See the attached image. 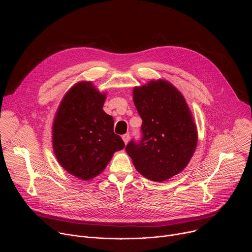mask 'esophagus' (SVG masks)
<instances>
[{
  "label": "esophagus",
  "mask_w": 252,
  "mask_h": 252,
  "mask_svg": "<svg viewBox=\"0 0 252 252\" xmlns=\"http://www.w3.org/2000/svg\"><path fill=\"white\" fill-rule=\"evenodd\" d=\"M122 137H123V140L125 141L126 145H127V142H128V140H129V134L126 133V134H124Z\"/></svg>",
  "instance_id": "1"
}]
</instances>
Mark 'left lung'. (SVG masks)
Returning a JSON list of instances; mask_svg holds the SVG:
<instances>
[{
    "mask_svg": "<svg viewBox=\"0 0 252 252\" xmlns=\"http://www.w3.org/2000/svg\"><path fill=\"white\" fill-rule=\"evenodd\" d=\"M133 102L142 120V138L126 148L136 170L153 182L182 172L197 146L194 119L183 94L165 80L134 87Z\"/></svg>",
    "mask_w": 252,
    "mask_h": 252,
    "instance_id": "obj_1",
    "label": "left lung"
}]
</instances>
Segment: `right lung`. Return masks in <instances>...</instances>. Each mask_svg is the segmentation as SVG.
I'll use <instances>...</instances> for the list:
<instances>
[{
    "label": "right lung",
    "instance_id": "obj_1",
    "mask_svg": "<svg viewBox=\"0 0 252 252\" xmlns=\"http://www.w3.org/2000/svg\"><path fill=\"white\" fill-rule=\"evenodd\" d=\"M105 98L92 82L81 81L64 94L54 118V154L64 170L83 181L101 173L125 148L113 117L102 110Z\"/></svg>",
    "mask_w": 252,
    "mask_h": 252
}]
</instances>
